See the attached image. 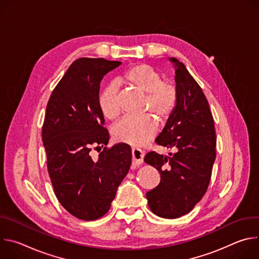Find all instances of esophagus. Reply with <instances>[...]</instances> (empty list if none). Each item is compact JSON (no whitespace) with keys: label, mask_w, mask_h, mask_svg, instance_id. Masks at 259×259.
I'll use <instances>...</instances> for the list:
<instances>
[{"label":"esophagus","mask_w":259,"mask_h":259,"mask_svg":"<svg viewBox=\"0 0 259 259\" xmlns=\"http://www.w3.org/2000/svg\"><path fill=\"white\" fill-rule=\"evenodd\" d=\"M144 153L139 149H132V166L139 167L143 163Z\"/></svg>","instance_id":"1"}]
</instances>
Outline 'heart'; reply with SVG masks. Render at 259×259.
I'll return each mask as SVG.
<instances>
[{"instance_id": "obj_1", "label": "heart", "mask_w": 259, "mask_h": 259, "mask_svg": "<svg viewBox=\"0 0 259 259\" xmlns=\"http://www.w3.org/2000/svg\"><path fill=\"white\" fill-rule=\"evenodd\" d=\"M124 81L145 95V107L160 119H167L176 104V89L162 81V76L146 64L131 66L123 77ZM98 107L107 120H115L121 112L118 100V87L115 83L107 85L98 96ZM158 129L157 121L150 115L124 117L112 130L117 141L139 146L151 140Z\"/></svg>"}]
</instances>
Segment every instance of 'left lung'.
Masks as SVG:
<instances>
[{
  "label": "left lung",
  "instance_id": "left-lung-1",
  "mask_svg": "<svg viewBox=\"0 0 259 259\" xmlns=\"http://www.w3.org/2000/svg\"><path fill=\"white\" fill-rule=\"evenodd\" d=\"M176 104L156 142L176 153L146 154L144 162L161 174L146 193L151 210L163 218H178L194 209L205 195L216 158L214 121L201 87L186 65L174 57Z\"/></svg>",
  "mask_w": 259,
  "mask_h": 259
}]
</instances>
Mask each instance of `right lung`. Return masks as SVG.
Returning a JSON list of instances; mask_svg holds the SVG:
<instances>
[{"label":"right lung","instance_id":"add662e5","mask_svg":"<svg viewBox=\"0 0 259 259\" xmlns=\"http://www.w3.org/2000/svg\"><path fill=\"white\" fill-rule=\"evenodd\" d=\"M121 64L103 58L73 61L46 108L42 140L54 193L66 211L83 220H95L109 210L131 165L126 143L91 157L93 147L109 139L97 102L100 82Z\"/></svg>","mask_w":259,"mask_h":259}]
</instances>
